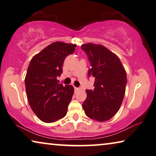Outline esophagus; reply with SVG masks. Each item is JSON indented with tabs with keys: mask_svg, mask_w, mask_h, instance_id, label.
<instances>
[{
	"mask_svg": "<svg viewBox=\"0 0 156 156\" xmlns=\"http://www.w3.org/2000/svg\"><path fill=\"white\" fill-rule=\"evenodd\" d=\"M79 90V88H76V87H75V90Z\"/></svg>",
	"mask_w": 156,
	"mask_h": 156,
	"instance_id": "obj_1",
	"label": "esophagus"
}]
</instances>
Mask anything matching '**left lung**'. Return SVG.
Masks as SVG:
<instances>
[{
    "mask_svg": "<svg viewBox=\"0 0 156 156\" xmlns=\"http://www.w3.org/2000/svg\"><path fill=\"white\" fill-rule=\"evenodd\" d=\"M81 49L91 66L88 75L95 78L94 89L86 90L83 109L89 118L107 121L118 112L123 102L126 72L119 57L101 44L87 43L81 45Z\"/></svg>",
    "mask_w": 156,
    "mask_h": 156,
    "instance_id": "8db88e82",
    "label": "left lung"
}]
</instances>
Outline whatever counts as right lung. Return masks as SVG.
Returning <instances> with one entry per match:
<instances>
[{"instance_id": "1", "label": "right lung", "mask_w": 156, "mask_h": 156, "mask_svg": "<svg viewBox=\"0 0 156 156\" xmlns=\"http://www.w3.org/2000/svg\"><path fill=\"white\" fill-rule=\"evenodd\" d=\"M76 44L56 42L33 57L25 78L26 95L33 112L42 121L53 123L66 116L74 94L73 86L59 83L65 58Z\"/></svg>"}]
</instances>
